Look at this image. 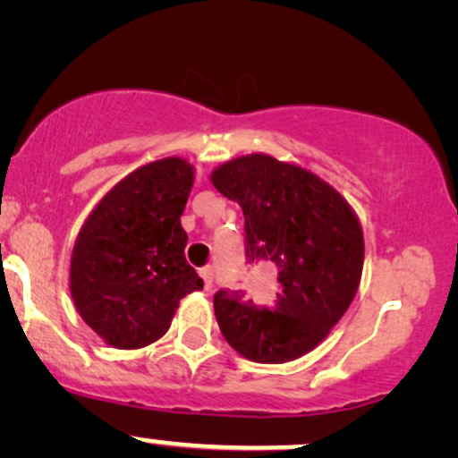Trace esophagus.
<instances>
[{
    "label": "esophagus",
    "mask_w": 458,
    "mask_h": 458,
    "mask_svg": "<svg viewBox=\"0 0 458 458\" xmlns=\"http://www.w3.org/2000/svg\"><path fill=\"white\" fill-rule=\"evenodd\" d=\"M199 277L204 279L206 290H212V285H215V271H212V267L199 268Z\"/></svg>",
    "instance_id": "1"
}]
</instances>
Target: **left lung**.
<instances>
[{
    "label": "left lung",
    "mask_w": 458,
    "mask_h": 458,
    "mask_svg": "<svg viewBox=\"0 0 458 458\" xmlns=\"http://www.w3.org/2000/svg\"><path fill=\"white\" fill-rule=\"evenodd\" d=\"M212 183L242 206L248 265L277 273L275 290L260 300L229 287L215 293L225 340L246 359L271 365L310 352L359 287L365 259L359 218L317 174L265 154L218 166Z\"/></svg>",
    "instance_id": "8db88e82"
}]
</instances>
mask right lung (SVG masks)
<instances>
[{
  "label": "right lung",
  "mask_w": 458,
  "mask_h": 458,
  "mask_svg": "<svg viewBox=\"0 0 458 458\" xmlns=\"http://www.w3.org/2000/svg\"><path fill=\"white\" fill-rule=\"evenodd\" d=\"M193 168L165 158L112 187L77 237L71 293L83 321L114 348L148 346L171 327L179 300L202 290L181 227Z\"/></svg>",
  "instance_id": "add662e5"
}]
</instances>
